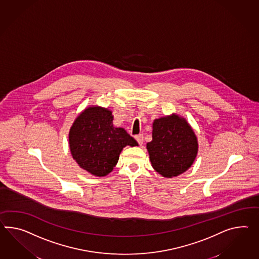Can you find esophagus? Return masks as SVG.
I'll return each instance as SVG.
<instances>
[{"mask_svg": "<svg viewBox=\"0 0 259 259\" xmlns=\"http://www.w3.org/2000/svg\"><path fill=\"white\" fill-rule=\"evenodd\" d=\"M135 139L138 142V144H139L140 146H142L143 143H144V135H143V134L136 135V136H135Z\"/></svg>", "mask_w": 259, "mask_h": 259, "instance_id": "1", "label": "esophagus"}]
</instances>
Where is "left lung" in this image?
Here are the masks:
<instances>
[{
  "mask_svg": "<svg viewBox=\"0 0 259 259\" xmlns=\"http://www.w3.org/2000/svg\"><path fill=\"white\" fill-rule=\"evenodd\" d=\"M147 150L153 168L165 178L187 171L197 155V138L184 118L171 115L153 123L152 141Z\"/></svg>",
  "mask_w": 259,
  "mask_h": 259,
  "instance_id": "8db88e82",
  "label": "left lung"
}]
</instances>
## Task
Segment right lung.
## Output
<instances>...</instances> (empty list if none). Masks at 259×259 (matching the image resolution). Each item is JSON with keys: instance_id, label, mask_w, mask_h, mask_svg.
I'll return each mask as SVG.
<instances>
[{"instance_id": "add662e5", "label": "right lung", "mask_w": 259, "mask_h": 259, "mask_svg": "<svg viewBox=\"0 0 259 259\" xmlns=\"http://www.w3.org/2000/svg\"><path fill=\"white\" fill-rule=\"evenodd\" d=\"M112 112L101 107L85 109L69 132V147L80 168L104 177L113 171L123 147L138 143L122 127H114Z\"/></svg>"}]
</instances>
